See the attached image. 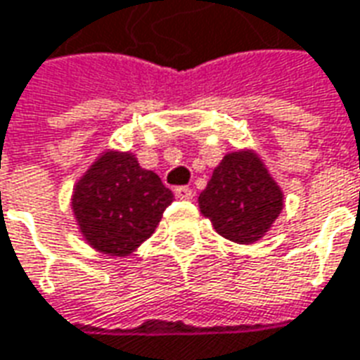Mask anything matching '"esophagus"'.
<instances>
[{"mask_svg":"<svg viewBox=\"0 0 360 360\" xmlns=\"http://www.w3.org/2000/svg\"><path fill=\"white\" fill-rule=\"evenodd\" d=\"M174 193L178 200H184V201H190L193 198L192 188H188V186H180V188H176Z\"/></svg>","mask_w":360,"mask_h":360,"instance_id":"obj_1","label":"esophagus"}]
</instances>
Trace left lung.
I'll return each instance as SVG.
<instances>
[{
    "label": "left lung",
    "mask_w": 360,
    "mask_h": 360,
    "mask_svg": "<svg viewBox=\"0 0 360 360\" xmlns=\"http://www.w3.org/2000/svg\"><path fill=\"white\" fill-rule=\"evenodd\" d=\"M198 203L226 240L256 244L281 215L285 193L256 149H240L217 165Z\"/></svg>",
    "instance_id": "left-lung-1"
}]
</instances>
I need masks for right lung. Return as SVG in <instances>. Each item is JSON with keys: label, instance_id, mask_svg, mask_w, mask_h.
Returning <instances> with one entry per match:
<instances>
[{"label": "right lung", "instance_id": "1", "mask_svg": "<svg viewBox=\"0 0 360 360\" xmlns=\"http://www.w3.org/2000/svg\"><path fill=\"white\" fill-rule=\"evenodd\" d=\"M172 200L159 174L139 167L134 153L106 149L73 186L71 211L91 248L126 257L155 233Z\"/></svg>", "mask_w": 360, "mask_h": 360}]
</instances>
